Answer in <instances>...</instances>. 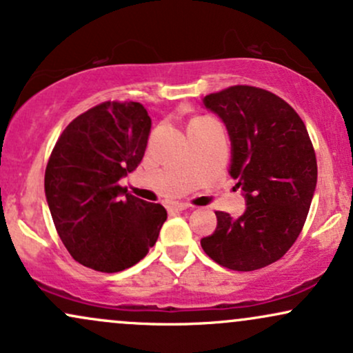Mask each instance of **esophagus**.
Segmentation results:
<instances>
[{
	"label": "esophagus",
	"mask_w": 353,
	"mask_h": 353,
	"mask_svg": "<svg viewBox=\"0 0 353 353\" xmlns=\"http://www.w3.org/2000/svg\"><path fill=\"white\" fill-rule=\"evenodd\" d=\"M190 208H192V206L186 205V203H173V210H176V211H185Z\"/></svg>",
	"instance_id": "obj_1"
}]
</instances>
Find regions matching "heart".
<instances>
[{
    "instance_id": "obj_1",
    "label": "heart",
    "mask_w": 353,
    "mask_h": 353,
    "mask_svg": "<svg viewBox=\"0 0 353 353\" xmlns=\"http://www.w3.org/2000/svg\"><path fill=\"white\" fill-rule=\"evenodd\" d=\"M198 120H203V119H198Z\"/></svg>"
}]
</instances>
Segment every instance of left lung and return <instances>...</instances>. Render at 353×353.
Returning a JSON list of instances; mask_svg holds the SVG:
<instances>
[{"mask_svg": "<svg viewBox=\"0 0 353 353\" xmlns=\"http://www.w3.org/2000/svg\"><path fill=\"white\" fill-rule=\"evenodd\" d=\"M203 107L226 125L228 172L246 200L239 218L216 211V230L201 239L203 251L233 271L269 266L297 239L316 193L307 128L288 102L258 87H228L206 95Z\"/></svg>", "mask_w": 353, "mask_h": 353, "instance_id": "obj_1", "label": "left lung"}]
</instances>
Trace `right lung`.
Listing matches in <instances>:
<instances>
[{
	"mask_svg": "<svg viewBox=\"0 0 353 353\" xmlns=\"http://www.w3.org/2000/svg\"><path fill=\"white\" fill-rule=\"evenodd\" d=\"M150 128L140 102H103L74 119L56 142L46 201L61 241L82 266L123 271L159 239L167 210L119 185L142 161Z\"/></svg>",
	"mask_w": 353,
	"mask_h": 353,
	"instance_id": "right-lung-1",
	"label": "right lung"
}]
</instances>
